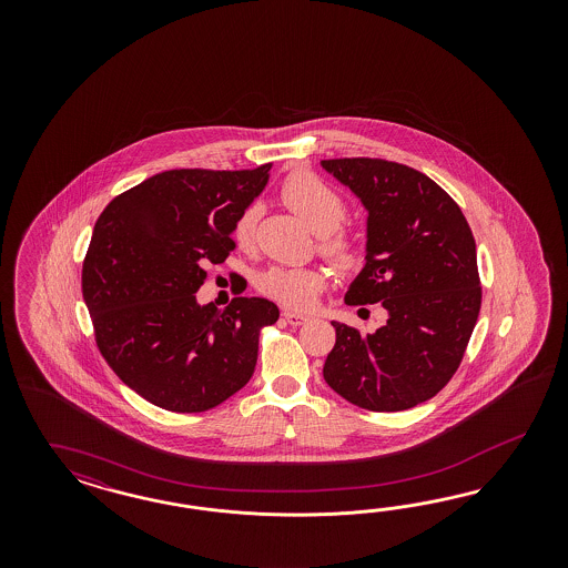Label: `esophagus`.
<instances>
[{
    "mask_svg": "<svg viewBox=\"0 0 568 568\" xmlns=\"http://www.w3.org/2000/svg\"><path fill=\"white\" fill-rule=\"evenodd\" d=\"M283 318L292 325V327H300V325H304L306 321H308V316L306 314H300V312H292V310H285L283 312Z\"/></svg>",
    "mask_w": 568,
    "mask_h": 568,
    "instance_id": "34e87169",
    "label": "esophagus"
}]
</instances>
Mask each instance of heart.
<instances>
[{"label":"heart","mask_w":568,"mask_h":568,"mask_svg":"<svg viewBox=\"0 0 568 568\" xmlns=\"http://www.w3.org/2000/svg\"><path fill=\"white\" fill-rule=\"evenodd\" d=\"M281 197L318 233L321 252L339 266H352L361 258V245L342 223L347 214L344 195L314 172H293L283 185ZM260 204H247L233 224V241L241 250L254 245ZM260 292L293 310H308L327 287V275L314 266H273L262 273Z\"/></svg>","instance_id":"obj_1"}]
</instances>
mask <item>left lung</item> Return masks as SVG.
I'll use <instances>...</instances> for the list:
<instances>
[{"mask_svg": "<svg viewBox=\"0 0 568 568\" xmlns=\"http://www.w3.org/2000/svg\"><path fill=\"white\" fill-rule=\"evenodd\" d=\"M368 210L366 264L347 306L377 304L375 333L335 323L323 377L373 413H399L437 396L458 371L481 310L477 245L463 210L427 174L381 158L323 160Z\"/></svg>", "mask_w": 568, "mask_h": 568, "instance_id": "1", "label": "left lung"}]
</instances>
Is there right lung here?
I'll use <instances>...</instances> for the list:
<instances>
[{"label":"right lung","mask_w":568,"mask_h":568,"mask_svg":"<svg viewBox=\"0 0 568 568\" xmlns=\"http://www.w3.org/2000/svg\"><path fill=\"white\" fill-rule=\"evenodd\" d=\"M268 171L160 172L116 195L93 226L83 300L95 344L154 406L204 413L254 375L260 331L275 325L278 308L264 297L200 306L195 293L207 264L235 250V219L266 187Z\"/></svg>","instance_id":"right-lung-1"}]
</instances>
